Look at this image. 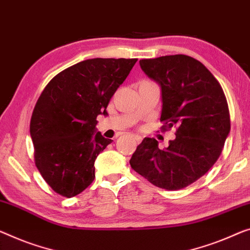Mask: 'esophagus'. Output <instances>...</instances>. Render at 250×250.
Returning <instances> with one entry per match:
<instances>
[{
    "label": "esophagus",
    "mask_w": 250,
    "mask_h": 250,
    "mask_svg": "<svg viewBox=\"0 0 250 250\" xmlns=\"http://www.w3.org/2000/svg\"><path fill=\"white\" fill-rule=\"evenodd\" d=\"M131 137V139H133L135 141H137V143H140L141 140H143V138H141L140 136H136V135H132V136H130Z\"/></svg>",
    "instance_id": "1"
}]
</instances>
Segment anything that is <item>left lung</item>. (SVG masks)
Segmentation results:
<instances>
[{
    "label": "left lung",
    "mask_w": 250,
    "mask_h": 250,
    "mask_svg": "<svg viewBox=\"0 0 250 250\" xmlns=\"http://www.w3.org/2000/svg\"><path fill=\"white\" fill-rule=\"evenodd\" d=\"M141 69L162 89L163 130L176 128L165 149L145 138L130 165L161 188H184L202 177L220 156L230 132L221 85L202 62L186 55L141 59Z\"/></svg>",
    "instance_id": "obj_1"
}]
</instances>
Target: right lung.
Wrapping results in <instances>:
<instances>
[{
  "instance_id": "1",
  "label": "right lung",
  "mask_w": 250,
  "mask_h": 250,
  "mask_svg": "<svg viewBox=\"0 0 250 250\" xmlns=\"http://www.w3.org/2000/svg\"><path fill=\"white\" fill-rule=\"evenodd\" d=\"M137 59L93 58L57 74L39 96L30 121L35 163L59 195L73 197L94 181V162L111 139L96 132V117Z\"/></svg>"
}]
</instances>
